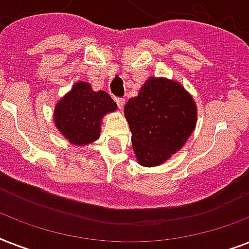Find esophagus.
Wrapping results in <instances>:
<instances>
[{
    "mask_svg": "<svg viewBox=\"0 0 249 249\" xmlns=\"http://www.w3.org/2000/svg\"><path fill=\"white\" fill-rule=\"evenodd\" d=\"M115 102H116L117 107L121 109V108H123V106H124V103H125V99H124V98H115Z\"/></svg>",
    "mask_w": 249,
    "mask_h": 249,
    "instance_id": "esophagus-1",
    "label": "esophagus"
}]
</instances>
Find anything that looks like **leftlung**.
<instances>
[{"mask_svg":"<svg viewBox=\"0 0 249 249\" xmlns=\"http://www.w3.org/2000/svg\"><path fill=\"white\" fill-rule=\"evenodd\" d=\"M124 113L132 132L133 150L141 165L155 166L186 143L196 124V107L176 81L150 79L138 97L130 98Z\"/></svg>","mask_w":249,"mask_h":249,"instance_id":"left-lung-1","label":"left lung"}]
</instances>
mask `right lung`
<instances>
[{
	"label": "right lung",
	"instance_id": "obj_1",
	"mask_svg": "<svg viewBox=\"0 0 249 249\" xmlns=\"http://www.w3.org/2000/svg\"><path fill=\"white\" fill-rule=\"evenodd\" d=\"M115 109L116 103L106 91H94L89 84L80 81L56 103L54 120L71 143L84 146L99 138L102 116Z\"/></svg>",
	"mask_w": 249,
	"mask_h": 249
}]
</instances>
